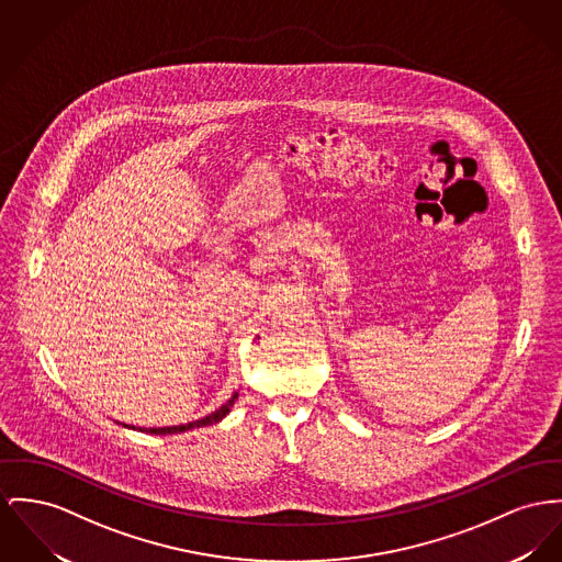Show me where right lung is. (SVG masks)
Returning a JSON list of instances; mask_svg holds the SVG:
<instances>
[{"instance_id": "add662e5", "label": "right lung", "mask_w": 562, "mask_h": 562, "mask_svg": "<svg viewBox=\"0 0 562 562\" xmlns=\"http://www.w3.org/2000/svg\"><path fill=\"white\" fill-rule=\"evenodd\" d=\"M238 398V394H234L225 405H222L220 409L215 413H211V415H206V417H202V419H195V422H189V424H181V426H170V428H149L147 432L150 435H172V432H186V430H191V428H200V426H209V424H217L220 419H224L225 415L229 413L232 409V405H234V401Z\"/></svg>"}]
</instances>
